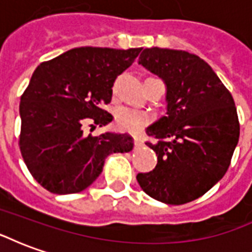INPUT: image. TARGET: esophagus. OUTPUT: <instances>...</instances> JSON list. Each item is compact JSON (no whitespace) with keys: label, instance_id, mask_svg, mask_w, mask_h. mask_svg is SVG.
Segmentation results:
<instances>
[{"label":"esophagus","instance_id":"obj_1","mask_svg":"<svg viewBox=\"0 0 252 252\" xmlns=\"http://www.w3.org/2000/svg\"><path fill=\"white\" fill-rule=\"evenodd\" d=\"M133 143H135V147H140V146H143V140H142V137H139V136H133Z\"/></svg>","mask_w":252,"mask_h":252}]
</instances>
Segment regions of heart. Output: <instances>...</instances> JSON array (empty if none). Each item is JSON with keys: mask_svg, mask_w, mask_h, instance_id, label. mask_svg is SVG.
I'll use <instances>...</instances> for the list:
<instances>
[{"mask_svg": "<svg viewBox=\"0 0 252 252\" xmlns=\"http://www.w3.org/2000/svg\"><path fill=\"white\" fill-rule=\"evenodd\" d=\"M150 120L151 117L144 110L120 108L116 113V126L121 131L139 132L143 126H147Z\"/></svg>", "mask_w": 252, "mask_h": 252, "instance_id": "b5f03b06", "label": "heart"}]
</instances>
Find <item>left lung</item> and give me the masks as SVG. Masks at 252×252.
<instances>
[{"instance_id": "8db88e82", "label": "left lung", "mask_w": 252, "mask_h": 252, "mask_svg": "<svg viewBox=\"0 0 252 252\" xmlns=\"http://www.w3.org/2000/svg\"><path fill=\"white\" fill-rule=\"evenodd\" d=\"M139 64L164 81L167 112L146 129L155 139L146 144L158 163L136 180L155 200L186 204L227 173L240 133L236 106L216 72L194 54L153 47L143 50Z\"/></svg>"}]
</instances>
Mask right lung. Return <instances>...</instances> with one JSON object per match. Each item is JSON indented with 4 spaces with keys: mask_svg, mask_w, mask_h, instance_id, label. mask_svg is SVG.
Returning <instances> with one entry per match:
<instances>
[{
    "mask_svg": "<svg viewBox=\"0 0 252 252\" xmlns=\"http://www.w3.org/2000/svg\"><path fill=\"white\" fill-rule=\"evenodd\" d=\"M142 48H72L36 67L20 101V151L32 177L55 194L82 191L97 180L105 159L133 148L128 133L83 135L85 119L99 126L117 75Z\"/></svg>",
    "mask_w": 252,
    "mask_h": 252,
    "instance_id": "add662e5",
    "label": "right lung"
}]
</instances>
